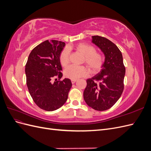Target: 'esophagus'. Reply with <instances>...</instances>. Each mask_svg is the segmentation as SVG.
<instances>
[{
    "mask_svg": "<svg viewBox=\"0 0 151 151\" xmlns=\"http://www.w3.org/2000/svg\"><path fill=\"white\" fill-rule=\"evenodd\" d=\"M76 81H77V80H75V79H72V80H71L72 83V84H74V83H76Z\"/></svg>",
    "mask_w": 151,
    "mask_h": 151,
    "instance_id": "34e87169",
    "label": "esophagus"
}]
</instances>
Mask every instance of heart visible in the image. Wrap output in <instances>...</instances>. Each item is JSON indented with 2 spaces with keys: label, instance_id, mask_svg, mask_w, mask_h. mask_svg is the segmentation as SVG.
Masks as SVG:
<instances>
[{
  "label": "heart",
  "instance_id": "obj_1",
  "mask_svg": "<svg viewBox=\"0 0 151 151\" xmlns=\"http://www.w3.org/2000/svg\"><path fill=\"white\" fill-rule=\"evenodd\" d=\"M76 51L84 55L83 62L89 68L91 72L97 73L104 64V57L100 52H96V49L93 45L88 43H81L76 45L74 48ZM71 46L63 48L60 54L59 60L63 67H66L70 62V51ZM89 74V71L84 66L70 65L64 70V76L70 79H78L81 77H86Z\"/></svg>",
  "mask_w": 151,
  "mask_h": 151
}]
</instances>
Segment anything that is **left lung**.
Listing matches in <instances>:
<instances>
[{
	"instance_id": "obj_1",
	"label": "left lung",
	"mask_w": 151,
	"mask_h": 151,
	"mask_svg": "<svg viewBox=\"0 0 151 151\" xmlns=\"http://www.w3.org/2000/svg\"><path fill=\"white\" fill-rule=\"evenodd\" d=\"M92 38V42L103 52L105 60L100 72L87 79L83 96L89 106L104 111L111 108L121 96L125 67L122 52L115 44L102 36H93Z\"/></svg>"
}]
</instances>
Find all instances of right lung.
I'll use <instances>...</instances> for the list:
<instances>
[{
	"instance_id": "obj_1",
	"label": "right lung",
	"mask_w": 151,
	"mask_h": 151,
	"mask_svg": "<svg viewBox=\"0 0 151 151\" xmlns=\"http://www.w3.org/2000/svg\"><path fill=\"white\" fill-rule=\"evenodd\" d=\"M65 45L57 40L45 41L33 49L25 66L29 93L35 104L45 111L62 106L72 87L69 79L60 80L62 68L59 57Z\"/></svg>"
}]
</instances>
